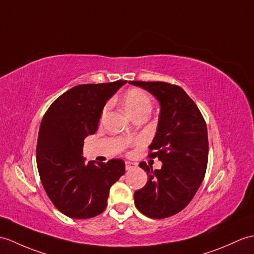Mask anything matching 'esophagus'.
<instances>
[{"label": "esophagus", "mask_w": 254, "mask_h": 254, "mask_svg": "<svg viewBox=\"0 0 254 254\" xmlns=\"http://www.w3.org/2000/svg\"><path fill=\"white\" fill-rule=\"evenodd\" d=\"M135 167H136V164H135V163H132V162H129V161H126V170L127 171L132 170Z\"/></svg>", "instance_id": "obj_1"}]
</instances>
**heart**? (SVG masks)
Masks as SVG:
<instances>
[{"label": "heart", "mask_w": 254, "mask_h": 254, "mask_svg": "<svg viewBox=\"0 0 254 254\" xmlns=\"http://www.w3.org/2000/svg\"><path fill=\"white\" fill-rule=\"evenodd\" d=\"M123 105L128 116L134 118L137 115L149 114L152 103L149 94L146 91L140 88H132L123 96ZM104 114H106V109Z\"/></svg>", "instance_id": "b5f03b06"}]
</instances>
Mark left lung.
I'll use <instances>...</instances> for the list:
<instances>
[{"mask_svg":"<svg viewBox=\"0 0 254 254\" xmlns=\"http://www.w3.org/2000/svg\"><path fill=\"white\" fill-rule=\"evenodd\" d=\"M128 83L148 91L160 104L149 157H158L162 168L154 171L145 162L139 163L148 181L134 192V203L150 219H164L184 209L201 185L209 154L207 125L182 87L166 82Z\"/></svg>","mask_w":254,"mask_h":254,"instance_id":"obj_1","label":"left lung"}]
</instances>
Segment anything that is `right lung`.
I'll list each match as a JSON object with an SVG mask.
<instances>
[{"instance_id": "add662e5", "label": "right lung", "mask_w": 254, "mask_h": 254, "mask_svg": "<svg viewBox=\"0 0 254 254\" xmlns=\"http://www.w3.org/2000/svg\"><path fill=\"white\" fill-rule=\"evenodd\" d=\"M127 81L81 84L53 103L41 122L37 166L55 207L72 219H91L107 207L109 190L126 173L121 159L85 164L84 138L97 131L107 100Z\"/></svg>"}]
</instances>
